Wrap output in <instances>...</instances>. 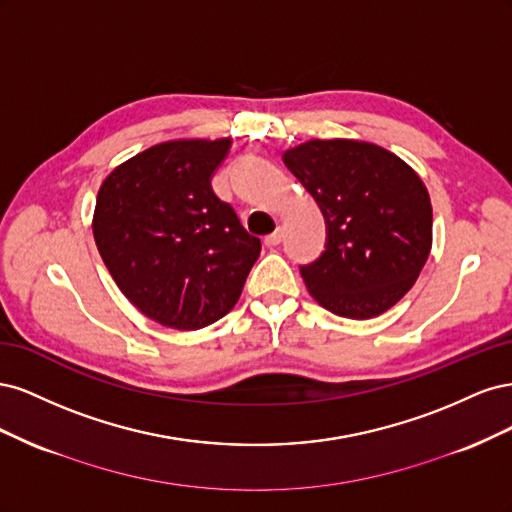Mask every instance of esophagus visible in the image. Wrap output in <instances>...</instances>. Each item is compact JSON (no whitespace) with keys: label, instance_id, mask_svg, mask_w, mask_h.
Masks as SVG:
<instances>
[{"label":"esophagus","instance_id":"1","mask_svg":"<svg viewBox=\"0 0 512 512\" xmlns=\"http://www.w3.org/2000/svg\"><path fill=\"white\" fill-rule=\"evenodd\" d=\"M280 243H282V230L280 228H277L275 232H271L269 237H265V245L267 247H275V245H280Z\"/></svg>","mask_w":512,"mask_h":512}]
</instances>
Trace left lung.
I'll return each mask as SVG.
<instances>
[{
    "mask_svg": "<svg viewBox=\"0 0 512 512\" xmlns=\"http://www.w3.org/2000/svg\"><path fill=\"white\" fill-rule=\"evenodd\" d=\"M284 162L327 224L324 252L301 275L329 312L365 320L414 286L431 250L427 188L395 153L348 138L307 141Z\"/></svg>",
    "mask_w": 512,
    "mask_h": 512,
    "instance_id": "8db88e82",
    "label": "left lung"
}]
</instances>
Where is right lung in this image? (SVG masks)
I'll return each instance as SVG.
<instances>
[{
	"instance_id": "obj_1",
	"label": "right lung",
	"mask_w": 512,
	"mask_h": 512,
	"mask_svg": "<svg viewBox=\"0 0 512 512\" xmlns=\"http://www.w3.org/2000/svg\"><path fill=\"white\" fill-rule=\"evenodd\" d=\"M230 138L170 141L138 153L102 183L94 239L134 307L164 327L203 329L241 297L260 239L215 196Z\"/></svg>"
}]
</instances>
